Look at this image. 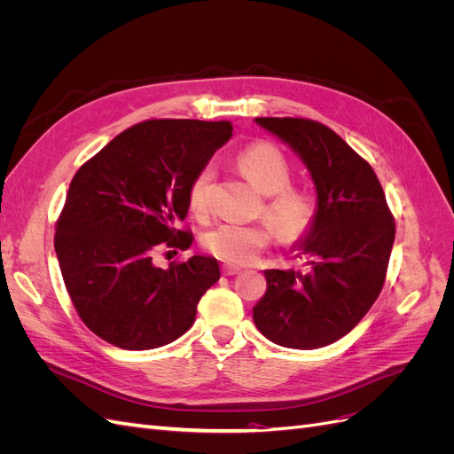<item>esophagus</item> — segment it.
I'll list each match as a JSON object with an SVG mask.
<instances>
[{
  "label": "esophagus",
  "instance_id": "obj_1",
  "mask_svg": "<svg viewBox=\"0 0 454 454\" xmlns=\"http://www.w3.org/2000/svg\"><path fill=\"white\" fill-rule=\"evenodd\" d=\"M242 269L237 265H223V274L225 277H232V274H239Z\"/></svg>",
  "mask_w": 454,
  "mask_h": 454
}]
</instances>
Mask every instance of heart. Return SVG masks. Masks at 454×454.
<instances>
[{
    "label": "heart",
    "mask_w": 454,
    "mask_h": 454,
    "mask_svg": "<svg viewBox=\"0 0 454 454\" xmlns=\"http://www.w3.org/2000/svg\"><path fill=\"white\" fill-rule=\"evenodd\" d=\"M240 168L248 174L263 195H269L265 214L278 235L294 242L310 229L314 222V202L303 191L287 187L292 168L282 151L269 142H257L239 155ZM215 170L212 164L202 167L189 185V206L195 214L210 208ZM272 240L267 223H219L204 235L206 250L235 265H248Z\"/></svg>",
    "instance_id": "obj_1"
}]
</instances>
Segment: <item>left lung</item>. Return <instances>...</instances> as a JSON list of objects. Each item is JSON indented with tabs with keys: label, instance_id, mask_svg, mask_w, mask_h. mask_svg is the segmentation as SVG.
I'll list each match as a JSON object with an SVG mask.
<instances>
[{
	"label": "left lung",
	"instance_id": "left-lung-1",
	"mask_svg": "<svg viewBox=\"0 0 454 454\" xmlns=\"http://www.w3.org/2000/svg\"><path fill=\"white\" fill-rule=\"evenodd\" d=\"M255 122L303 160L316 187V214L292 246L305 267L265 270L267 292L254 307V322L274 345L322 348L373 307L387 277L394 219L373 168L332 129L292 117Z\"/></svg>",
	"mask_w": 454,
	"mask_h": 454
}]
</instances>
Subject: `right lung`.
Wrapping results in <instances>:
<instances>
[{"label":"right lung","instance_id":"1","mask_svg":"<svg viewBox=\"0 0 454 454\" xmlns=\"http://www.w3.org/2000/svg\"><path fill=\"white\" fill-rule=\"evenodd\" d=\"M231 136L229 121H145L74 176L54 252L81 320L109 345L159 348L193 325L200 297L219 280L217 259L195 254L160 269L153 250L193 242L176 229L189 210V185Z\"/></svg>","mask_w":454,"mask_h":454}]
</instances>
